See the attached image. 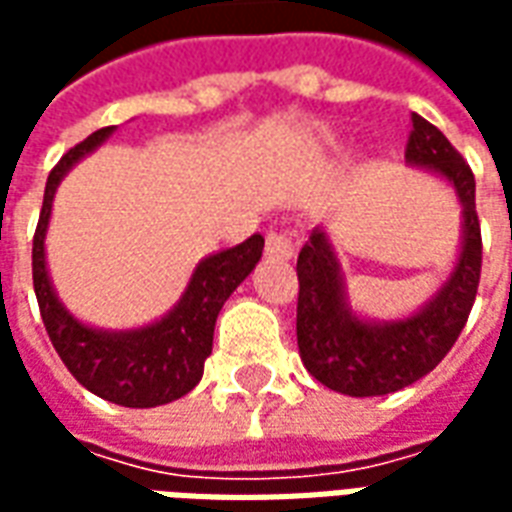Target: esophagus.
Segmentation results:
<instances>
[{
  "label": "esophagus",
  "instance_id": "1",
  "mask_svg": "<svg viewBox=\"0 0 512 512\" xmlns=\"http://www.w3.org/2000/svg\"><path fill=\"white\" fill-rule=\"evenodd\" d=\"M266 255L279 257V260H290L293 257V241H290V235L271 230L266 235Z\"/></svg>",
  "mask_w": 512,
  "mask_h": 512
}]
</instances>
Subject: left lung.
I'll return each instance as SVG.
<instances>
[{
	"instance_id": "8db88e82",
	"label": "left lung",
	"mask_w": 512,
	"mask_h": 512,
	"mask_svg": "<svg viewBox=\"0 0 512 512\" xmlns=\"http://www.w3.org/2000/svg\"><path fill=\"white\" fill-rule=\"evenodd\" d=\"M406 158L444 175L463 202V252L436 301L414 318L370 326L345 307L337 257L321 230L312 233L296 263V337L304 367L323 386L351 397L389 395L428 376L463 332L480 285L483 235L472 167L439 128L419 115H411Z\"/></svg>"
}]
</instances>
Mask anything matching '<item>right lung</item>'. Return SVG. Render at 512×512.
Here are the masks:
<instances>
[{
  "instance_id": "1",
  "label": "right lung",
  "mask_w": 512,
  "mask_h": 512,
  "mask_svg": "<svg viewBox=\"0 0 512 512\" xmlns=\"http://www.w3.org/2000/svg\"><path fill=\"white\" fill-rule=\"evenodd\" d=\"M112 134V126L98 128L84 142L71 147L54 164L43 191L38 227L32 238V282L38 296L40 318L71 376L93 395L126 408H153L178 400L200 384L202 367L213 348V326L222 304L255 268L263 255V235L224 249L202 260L186 296L167 318L147 329L126 334H106L87 329L65 312L46 274L43 238L49 224L51 200L62 175Z\"/></svg>"
}]
</instances>
